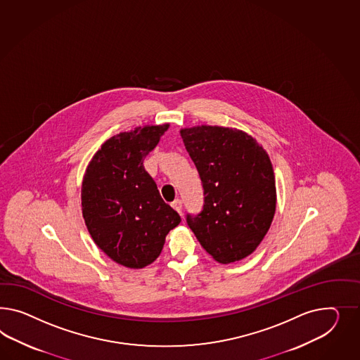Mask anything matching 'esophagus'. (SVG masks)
Returning <instances> with one entry per match:
<instances>
[{
  "label": "esophagus",
  "mask_w": 360,
  "mask_h": 360,
  "mask_svg": "<svg viewBox=\"0 0 360 360\" xmlns=\"http://www.w3.org/2000/svg\"><path fill=\"white\" fill-rule=\"evenodd\" d=\"M172 207L174 208L175 211H176L178 214L182 216V200H181V199H176V200H174V202L172 203Z\"/></svg>",
  "instance_id": "obj_1"
}]
</instances>
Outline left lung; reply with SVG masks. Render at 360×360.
Segmentation results:
<instances>
[{"instance_id":"1","label":"left lung","mask_w":360,"mask_h":360,"mask_svg":"<svg viewBox=\"0 0 360 360\" xmlns=\"http://www.w3.org/2000/svg\"><path fill=\"white\" fill-rule=\"evenodd\" d=\"M202 181L199 214H186L198 241L217 262L250 255L267 233L276 207L271 161L243 131L202 126L181 131Z\"/></svg>"}]
</instances>
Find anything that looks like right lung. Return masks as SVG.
I'll use <instances>...</instances> for the list:
<instances>
[{"instance_id": "right-lung-1", "label": "right lung", "mask_w": 360, "mask_h": 360, "mask_svg": "<svg viewBox=\"0 0 360 360\" xmlns=\"http://www.w3.org/2000/svg\"><path fill=\"white\" fill-rule=\"evenodd\" d=\"M167 128L137 127L108 139L84 176L81 199L89 233L112 261L129 269L155 261L166 234L181 223L143 165Z\"/></svg>"}]
</instances>
